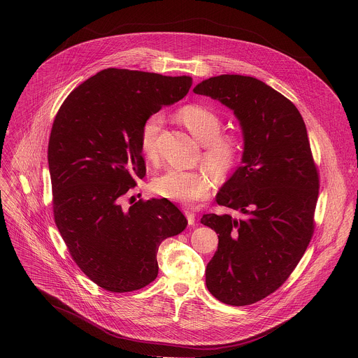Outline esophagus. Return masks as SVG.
I'll use <instances>...</instances> for the list:
<instances>
[{"mask_svg":"<svg viewBox=\"0 0 358 358\" xmlns=\"http://www.w3.org/2000/svg\"><path fill=\"white\" fill-rule=\"evenodd\" d=\"M185 215H186V217H187L189 224L193 226V224L196 223V213H194L190 208H186V209H185Z\"/></svg>","mask_w":358,"mask_h":358,"instance_id":"obj_1","label":"esophagus"}]
</instances>
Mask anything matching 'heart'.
I'll return each instance as SVG.
<instances>
[{"label": "heart", "mask_w": 358, "mask_h": 358, "mask_svg": "<svg viewBox=\"0 0 358 358\" xmlns=\"http://www.w3.org/2000/svg\"><path fill=\"white\" fill-rule=\"evenodd\" d=\"M178 120L204 145L203 159L219 182L226 180L236 169L244 150V142L236 131H222L223 120L212 108L203 104H187L178 110ZM162 115H148L139 128V148L149 161L158 158V138L162 131ZM212 178L206 169H166L157 176L153 190L161 197L182 204H192L208 197Z\"/></svg>", "instance_id": "obj_1"}]
</instances>
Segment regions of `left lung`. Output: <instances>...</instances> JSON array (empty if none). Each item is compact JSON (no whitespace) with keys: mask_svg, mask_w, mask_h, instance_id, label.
Instances as JSON below:
<instances>
[{"mask_svg":"<svg viewBox=\"0 0 358 358\" xmlns=\"http://www.w3.org/2000/svg\"><path fill=\"white\" fill-rule=\"evenodd\" d=\"M193 91L231 108L243 128V165L216 196L243 217L206 213L201 223L219 234L205 270L208 291L226 305L248 306L277 291L305 254L318 169L299 110L263 81L223 74Z\"/></svg>","mask_w":358,"mask_h":358,"instance_id":"left-lung-1","label":"left lung"}]
</instances>
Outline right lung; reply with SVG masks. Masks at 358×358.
I'll return each instance as SVG.
<instances>
[{"instance_id": "add662e5", "label": "right lung", "mask_w": 358, "mask_h": 358, "mask_svg": "<svg viewBox=\"0 0 358 358\" xmlns=\"http://www.w3.org/2000/svg\"><path fill=\"white\" fill-rule=\"evenodd\" d=\"M192 77L104 69L60 106L48 143L53 217L81 271L110 292H132L158 274L159 244L187 220L166 199L122 208L146 176L143 120L183 99Z\"/></svg>"}]
</instances>
